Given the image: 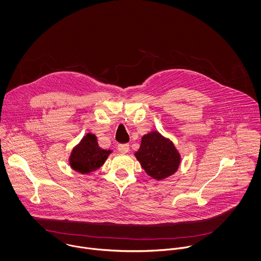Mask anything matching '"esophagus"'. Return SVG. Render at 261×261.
Returning a JSON list of instances; mask_svg holds the SVG:
<instances>
[{"mask_svg": "<svg viewBox=\"0 0 261 261\" xmlns=\"http://www.w3.org/2000/svg\"><path fill=\"white\" fill-rule=\"evenodd\" d=\"M117 149L120 153H126L129 149V146L127 144H122V145H118L117 146Z\"/></svg>", "mask_w": 261, "mask_h": 261, "instance_id": "1", "label": "esophagus"}]
</instances>
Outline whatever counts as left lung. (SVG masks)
<instances>
[{"label": "left lung", "instance_id": "left-lung-1", "mask_svg": "<svg viewBox=\"0 0 261 261\" xmlns=\"http://www.w3.org/2000/svg\"><path fill=\"white\" fill-rule=\"evenodd\" d=\"M135 155L147 175L156 181L174 175L181 164V154L174 143L158 130L143 136Z\"/></svg>", "mask_w": 261, "mask_h": 261}]
</instances>
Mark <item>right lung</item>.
I'll use <instances>...</instances> for the list:
<instances>
[{
	"label": "right lung",
	"instance_id": "obj_1",
	"mask_svg": "<svg viewBox=\"0 0 261 261\" xmlns=\"http://www.w3.org/2000/svg\"><path fill=\"white\" fill-rule=\"evenodd\" d=\"M112 152L111 149H101L96 136L88 133L71 150L69 165L75 172L87 175L98 170Z\"/></svg>",
	"mask_w": 261,
	"mask_h": 261
}]
</instances>
